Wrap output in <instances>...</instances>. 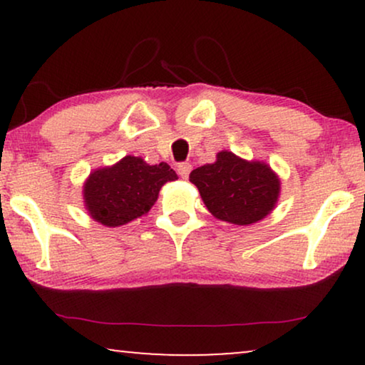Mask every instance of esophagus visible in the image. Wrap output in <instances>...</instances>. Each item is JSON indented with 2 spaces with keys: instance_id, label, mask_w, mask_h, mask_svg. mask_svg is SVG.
Here are the masks:
<instances>
[{
  "instance_id": "1",
  "label": "esophagus",
  "mask_w": 365,
  "mask_h": 365,
  "mask_svg": "<svg viewBox=\"0 0 365 365\" xmlns=\"http://www.w3.org/2000/svg\"><path fill=\"white\" fill-rule=\"evenodd\" d=\"M189 173H191V164H189V163L178 164V174L182 179H187L189 178Z\"/></svg>"
}]
</instances>
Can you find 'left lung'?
I'll return each mask as SVG.
<instances>
[{
  "label": "left lung",
  "mask_w": 365,
  "mask_h": 365,
  "mask_svg": "<svg viewBox=\"0 0 365 365\" xmlns=\"http://www.w3.org/2000/svg\"><path fill=\"white\" fill-rule=\"evenodd\" d=\"M189 181L214 217L236 226L262 221L281 196V179L269 164L247 161L226 149L214 163L194 169Z\"/></svg>",
  "instance_id": "obj_1"
}]
</instances>
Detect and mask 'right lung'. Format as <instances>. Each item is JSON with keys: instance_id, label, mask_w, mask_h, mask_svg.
<instances>
[{"instance_id": "1", "label": "right lung", "mask_w": 365, "mask_h": 365, "mask_svg": "<svg viewBox=\"0 0 365 365\" xmlns=\"http://www.w3.org/2000/svg\"><path fill=\"white\" fill-rule=\"evenodd\" d=\"M178 174L168 163L148 164L139 156H124L113 166L98 168L83 184L84 209L94 221L119 227L144 216L159 191Z\"/></svg>"}]
</instances>
